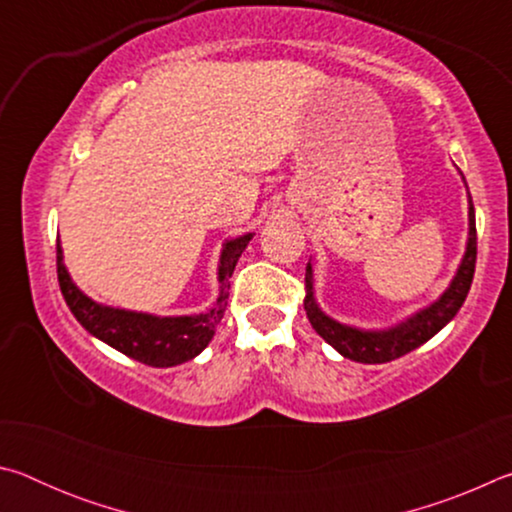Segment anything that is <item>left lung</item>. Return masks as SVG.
<instances>
[{"label":"left lung","mask_w":512,"mask_h":512,"mask_svg":"<svg viewBox=\"0 0 512 512\" xmlns=\"http://www.w3.org/2000/svg\"><path fill=\"white\" fill-rule=\"evenodd\" d=\"M476 266V223H474V205L470 196V237H467V250L458 273L449 284V289L440 296V300L433 302L427 309L418 311V314L404 320L397 327L381 329V332H363L357 327L341 325L325 316L318 309L314 300V287H311V264H307L305 273V311L311 327L323 336V339L339 350L345 359L359 361V363H386L393 359L404 357L406 352L420 348L427 343L431 336H436L449 320H452L458 309L470 293L472 277Z\"/></svg>","instance_id":"left-lung-1"}]
</instances>
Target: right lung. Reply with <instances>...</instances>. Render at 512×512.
<instances>
[{
	"label": "right lung",
	"mask_w": 512,
	"mask_h": 512,
	"mask_svg": "<svg viewBox=\"0 0 512 512\" xmlns=\"http://www.w3.org/2000/svg\"><path fill=\"white\" fill-rule=\"evenodd\" d=\"M250 239H253V235L225 241L219 266V300H216V305L210 311L198 316L160 318L99 305V302L90 300L83 291L76 289V284L72 282L63 264L60 244L56 246L58 284L69 311L92 336H97V339L108 343L110 348L119 350L121 354H126V357L146 363V366H178V363H185L194 359L196 354H201L207 348V343L212 341L214 329L221 323L225 307H228V277H232V271H235L239 257L246 250Z\"/></svg>",
	"instance_id": "right-lung-1"
}]
</instances>
